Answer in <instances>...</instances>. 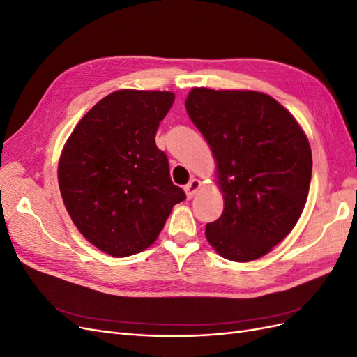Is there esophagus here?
Segmentation results:
<instances>
[{
  "mask_svg": "<svg viewBox=\"0 0 357 357\" xmlns=\"http://www.w3.org/2000/svg\"><path fill=\"white\" fill-rule=\"evenodd\" d=\"M201 188V183H199V180H197V178H192L188 185L185 186V192H186V197H188V199H192L193 197H195V193H197V190Z\"/></svg>",
  "mask_w": 357,
  "mask_h": 357,
  "instance_id": "esophagus-1",
  "label": "esophagus"
}]
</instances>
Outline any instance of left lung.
<instances>
[{
  "instance_id": "obj_1",
  "label": "left lung",
  "mask_w": 357,
  "mask_h": 357,
  "mask_svg": "<svg viewBox=\"0 0 357 357\" xmlns=\"http://www.w3.org/2000/svg\"><path fill=\"white\" fill-rule=\"evenodd\" d=\"M186 110L207 139L225 193L205 236L225 259L266 255L294 229L308 197L312 158L295 117L253 91L192 89Z\"/></svg>"
}]
</instances>
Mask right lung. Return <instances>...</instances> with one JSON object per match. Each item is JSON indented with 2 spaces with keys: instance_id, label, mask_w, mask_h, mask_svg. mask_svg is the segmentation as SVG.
I'll use <instances>...</instances> for the list:
<instances>
[{
  "instance_id": "right-lung-1",
  "label": "right lung",
  "mask_w": 357,
  "mask_h": 357,
  "mask_svg": "<svg viewBox=\"0 0 357 357\" xmlns=\"http://www.w3.org/2000/svg\"><path fill=\"white\" fill-rule=\"evenodd\" d=\"M174 93L107 95L74 128L59 159L61 195L86 240L125 257L152 245L186 193L172 183L155 135Z\"/></svg>"
}]
</instances>
